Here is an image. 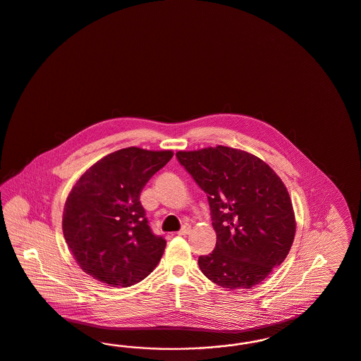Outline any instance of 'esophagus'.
Listing matches in <instances>:
<instances>
[{
  "label": "esophagus",
  "mask_w": 361,
  "mask_h": 361,
  "mask_svg": "<svg viewBox=\"0 0 361 361\" xmlns=\"http://www.w3.org/2000/svg\"><path fill=\"white\" fill-rule=\"evenodd\" d=\"M189 232H190V227H189V226H184L180 231L177 232V235L181 236V235H187Z\"/></svg>",
  "instance_id": "34e87169"
}]
</instances>
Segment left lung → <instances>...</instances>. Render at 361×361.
Returning a JSON list of instances; mask_svg holds the SVG:
<instances>
[{"mask_svg":"<svg viewBox=\"0 0 361 361\" xmlns=\"http://www.w3.org/2000/svg\"><path fill=\"white\" fill-rule=\"evenodd\" d=\"M207 193L215 250L199 258L202 274L228 290L251 288L288 257L295 215L288 188L259 157L217 145L176 153Z\"/></svg>","mask_w":361,"mask_h":361,"instance_id":"1","label":"left lung"}]
</instances>
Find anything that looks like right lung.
<instances>
[{
  "instance_id": "right-lung-1",
  "label": "right lung",
  "mask_w": 361,
  "mask_h": 361,
  "mask_svg": "<svg viewBox=\"0 0 361 361\" xmlns=\"http://www.w3.org/2000/svg\"><path fill=\"white\" fill-rule=\"evenodd\" d=\"M172 157V150L130 146L104 156L78 178L61 227L86 274L113 288H129L156 269L166 242L152 233L140 195Z\"/></svg>"
}]
</instances>
